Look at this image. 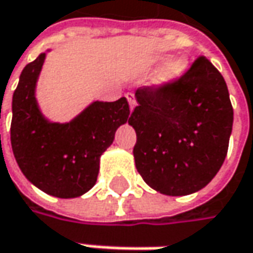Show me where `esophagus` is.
<instances>
[{"mask_svg": "<svg viewBox=\"0 0 253 253\" xmlns=\"http://www.w3.org/2000/svg\"><path fill=\"white\" fill-rule=\"evenodd\" d=\"M126 98L128 100V105H130V109H133L135 106V96L133 92H127L126 93Z\"/></svg>", "mask_w": 253, "mask_h": 253, "instance_id": "1", "label": "esophagus"}]
</instances>
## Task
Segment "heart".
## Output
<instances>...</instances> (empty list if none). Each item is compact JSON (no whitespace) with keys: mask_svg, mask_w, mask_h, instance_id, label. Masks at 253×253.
Masks as SVG:
<instances>
[{"mask_svg":"<svg viewBox=\"0 0 253 253\" xmlns=\"http://www.w3.org/2000/svg\"><path fill=\"white\" fill-rule=\"evenodd\" d=\"M165 60V56H154L153 58L148 60V66H157L160 64L161 61ZM187 66H189V61L185 56H179L172 58L170 61H168L161 71L158 74L155 75L154 78V84L161 86V85H165V84L170 83V81H175L178 80L180 75L183 74L187 70Z\"/></svg>","mask_w":253,"mask_h":253,"instance_id":"obj_1","label":"heart"}]
</instances>
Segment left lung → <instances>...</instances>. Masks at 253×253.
I'll use <instances>...</instances> for the list:
<instances>
[{"label":"left lung","instance_id":"left-lung-1","mask_svg":"<svg viewBox=\"0 0 253 253\" xmlns=\"http://www.w3.org/2000/svg\"><path fill=\"white\" fill-rule=\"evenodd\" d=\"M128 123L135 168L168 196L195 193L215 176L228 151L234 110L220 71L199 56L185 74L135 91Z\"/></svg>","mask_w":253,"mask_h":253}]
</instances>
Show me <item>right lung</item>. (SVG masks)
<instances>
[{
    "label": "right lung",
    "instance_id": "right-lung-1",
    "mask_svg": "<svg viewBox=\"0 0 253 253\" xmlns=\"http://www.w3.org/2000/svg\"><path fill=\"white\" fill-rule=\"evenodd\" d=\"M46 53L23 68L12 96L11 144L22 173L40 190L61 199L86 193L99 173V158L128 120L126 98L93 102L70 123H51L35 98Z\"/></svg>",
    "mask_w": 253,
    "mask_h": 253
}]
</instances>
